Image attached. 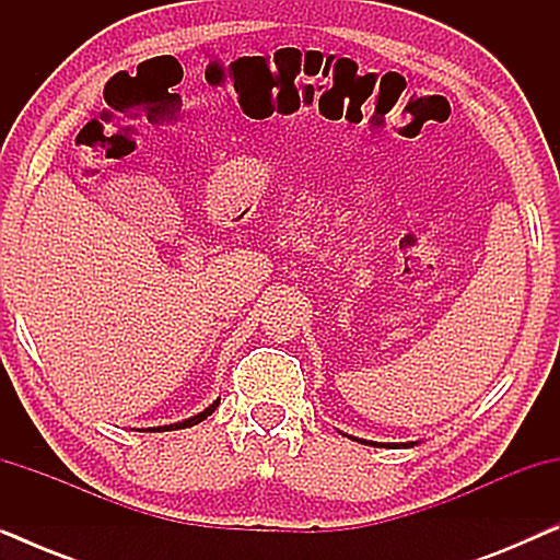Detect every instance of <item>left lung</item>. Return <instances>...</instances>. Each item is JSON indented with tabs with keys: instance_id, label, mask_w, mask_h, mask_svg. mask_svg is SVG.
Wrapping results in <instances>:
<instances>
[{
	"instance_id": "1",
	"label": "left lung",
	"mask_w": 560,
	"mask_h": 560,
	"mask_svg": "<svg viewBox=\"0 0 560 560\" xmlns=\"http://www.w3.org/2000/svg\"><path fill=\"white\" fill-rule=\"evenodd\" d=\"M354 441H359V439H354ZM362 443H366V441H362ZM372 446H380V443H372ZM405 446H408V443H405Z\"/></svg>"
}]
</instances>
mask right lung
<instances>
[{
  "label": "right lung",
  "instance_id": "1",
  "mask_svg": "<svg viewBox=\"0 0 560 560\" xmlns=\"http://www.w3.org/2000/svg\"><path fill=\"white\" fill-rule=\"evenodd\" d=\"M219 408V400L213 402V405H209V408H206L203 412H198V416H194V418H188V420H183V423H175V425H163V428H150V431H178V428H190V425H196V423H201V420H206L211 416L213 410Z\"/></svg>",
  "mask_w": 560,
  "mask_h": 560
}]
</instances>
